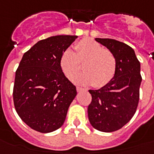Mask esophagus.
I'll return each mask as SVG.
<instances>
[{"label":"esophagus","mask_w":154,"mask_h":154,"mask_svg":"<svg viewBox=\"0 0 154 154\" xmlns=\"http://www.w3.org/2000/svg\"><path fill=\"white\" fill-rule=\"evenodd\" d=\"M83 90H84V89H83V88H82V87H79V86H77V92L83 91Z\"/></svg>","instance_id":"1"}]
</instances>
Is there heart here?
<instances>
[{"instance_id": "heart-1", "label": "heart", "mask_w": 154, "mask_h": 154, "mask_svg": "<svg viewBox=\"0 0 154 154\" xmlns=\"http://www.w3.org/2000/svg\"><path fill=\"white\" fill-rule=\"evenodd\" d=\"M74 49L75 52L65 50L60 59V69L68 79L72 80L79 72L81 64H85V72L75 77L77 83L101 88L113 78L117 59L105 47L93 40L82 39L75 45Z\"/></svg>"}]
</instances>
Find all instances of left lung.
<instances>
[{"instance_id": "8db88e82", "label": "left lung", "mask_w": 154, "mask_h": 154, "mask_svg": "<svg viewBox=\"0 0 154 154\" xmlns=\"http://www.w3.org/2000/svg\"><path fill=\"white\" fill-rule=\"evenodd\" d=\"M117 59L113 78L97 90H89L92 101L88 106L90 124L99 131L110 133L124 126L136 112L140 97L141 65L128 45L109 38H95Z\"/></svg>"}]
</instances>
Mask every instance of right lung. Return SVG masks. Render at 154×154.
I'll return each mask as SVG.
<instances>
[{"instance_id": "add662e5", "label": "right lung", "mask_w": 154, "mask_h": 154, "mask_svg": "<svg viewBox=\"0 0 154 154\" xmlns=\"http://www.w3.org/2000/svg\"><path fill=\"white\" fill-rule=\"evenodd\" d=\"M77 36L58 35L36 43L24 53L16 71L13 102L31 129L50 133L61 127L77 95L60 69V59Z\"/></svg>"}]
</instances>
